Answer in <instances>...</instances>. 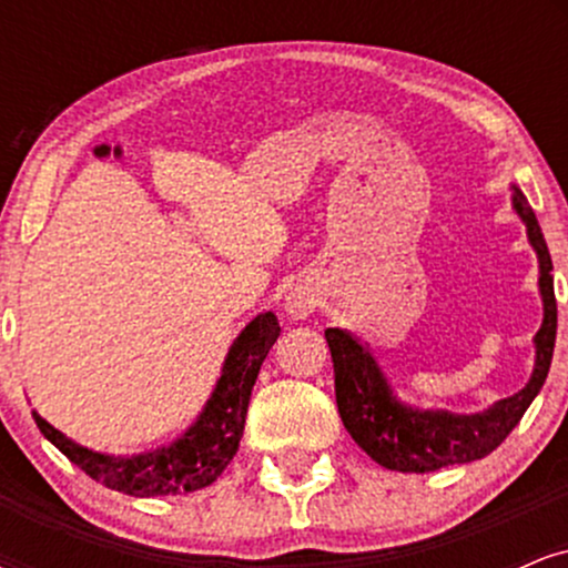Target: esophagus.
<instances>
[{"mask_svg":"<svg viewBox=\"0 0 568 568\" xmlns=\"http://www.w3.org/2000/svg\"><path fill=\"white\" fill-rule=\"evenodd\" d=\"M285 312L293 317V321H302V317L312 315L315 312V296L304 291H293L285 296Z\"/></svg>","mask_w":568,"mask_h":568,"instance_id":"34e87169","label":"esophagus"}]
</instances>
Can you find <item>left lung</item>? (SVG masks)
Instances as JSON below:
<instances>
[{"label":"left lung","mask_w":568,"mask_h":568,"mask_svg":"<svg viewBox=\"0 0 568 568\" xmlns=\"http://www.w3.org/2000/svg\"><path fill=\"white\" fill-rule=\"evenodd\" d=\"M513 207L524 219L539 256V293L545 302L542 328L534 336L537 363H534L529 384L520 393L494 403L484 414L462 416L448 414V410H414L395 400L387 379L363 344L338 328L325 331L331 361H334L338 416L352 440L387 470L433 473L448 465L484 459L513 433V427L542 389L547 371H550L558 325L556 291H552L550 275L552 262L539 221L520 189H515Z\"/></svg>","instance_id":"left-lung-1"}]
</instances>
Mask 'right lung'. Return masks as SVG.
Returning a JSON list of instances; mask_svg holds the SVG:
<instances>
[{
  "instance_id": "right-lung-1",
  "label": "right lung",
  "mask_w": 568,
  "mask_h": 568,
  "mask_svg": "<svg viewBox=\"0 0 568 568\" xmlns=\"http://www.w3.org/2000/svg\"><path fill=\"white\" fill-rule=\"evenodd\" d=\"M277 336L280 323L272 312H264L256 321L247 323L226 355L221 379L200 419L179 440L158 448V452L106 456L69 440L53 425H48L37 410L34 422L58 452L69 456V462H74L84 475L112 491L130 494V497H173V494L197 491V488L211 486L237 454L251 389Z\"/></svg>"
}]
</instances>
